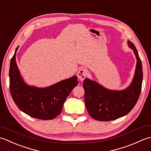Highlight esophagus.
I'll use <instances>...</instances> for the list:
<instances>
[{"label":"esophagus","instance_id":"obj_1","mask_svg":"<svg viewBox=\"0 0 151 151\" xmlns=\"http://www.w3.org/2000/svg\"><path fill=\"white\" fill-rule=\"evenodd\" d=\"M77 76H78L79 79L80 81H83L85 78L87 76V70L85 68H81L78 70V73H77Z\"/></svg>","mask_w":151,"mask_h":151}]
</instances>
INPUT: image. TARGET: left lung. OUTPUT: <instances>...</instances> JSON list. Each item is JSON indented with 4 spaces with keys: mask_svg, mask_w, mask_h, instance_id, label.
<instances>
[{
    "mask_svg": "<svg viewBox=\"0 0 151 151\" xmlns=\"http://www.w3.org/2000/svg\"><path fill=\"white\" fill-rule=\"evenodd\" d=\"M128 44L137 59L134 78L128 88L112 91L88 78L83 81L86 108L90 116L97 121H113L127 115L139 99L143 81L142 64L133 43L128 40Z\"/></svg>",
    "mask_w": 151,
    "mask_h": 151,
    "instance_id": "1",
    "label": "left lung"
}]
</instances>
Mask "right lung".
<instances>
[{
  "label": "right lung",
  "instance_id": "right-lung-1",
  "mask_svg": "<svg viewBox=\"0 0 151 151\" xmlns=\"http://www.w3.org/2000/svg\"><path fill=\"white\" fill-rule=\"evenodd\" d=\"M18 47L10 61V90L12 97L21 111L33 118L53 119L60 115L64 101L78 85L74 76L45 88L28 85L21 77L15 60Z\"/></svg>",
  "mask_w": 151,
  "mask_h": 151
}]
</instances>
